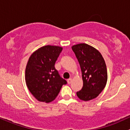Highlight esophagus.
Returning a JSON list of instances; mask_svg holds the SVG:
<instances>
[{"label": "esophagus", "mask_w": 130, "mask_h": 130, "mask_svg": "<svg viewBox=\"0 0 130 130\" xmlns=\"http://www.w3.org/2000/svg\"><path fill=\"white\" fill-rule=\"evenodd\" d=\"M72 78H69V79H68V80H67V82H68V83H69V84H70V83H72Z\"/></svg>", "instance_id": "esophagus-1"}]
</instances>
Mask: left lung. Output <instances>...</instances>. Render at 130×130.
I'll use <instances>...</instances> for the list:
<instances>
[{
  "label": "left lung",
  "instance_id": "1",
  "mask_svg": "<svg viewBox=\"0 0 130 130\" xmlns=\"http://www.w3.org/2000/svg\"><path fill=\"white\" fill-rule=\"evenodd\" d=\"M72 48L80 64L83 82L82 88L76 92V95L83 101L96 98L107 82L106 64L102 54L86 43L75 45Z\"/></svg>",
  "mask_w": 130,
  "mask_h": 130
}]
</instances>
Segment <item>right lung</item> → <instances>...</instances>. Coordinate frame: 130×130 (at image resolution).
<instances>
[{
    "label": "right lung",
    "instance_id": "1",
    "mask_svg": "<svg viewBox=\"0 0 130 130\" xmlns=\"http://www.w3.org/2000/svg\"><path fill=\"white\" fill-rule=\"evenodd\" d=\"M62 50L58 46L46 45L31 55L25 69L27 87L39 102L49 103L58 96L63 85L67 82L55 68Z\"/></svg>",
    "mask_w": 130,
    "mask_h": 130
}]
</instances>
